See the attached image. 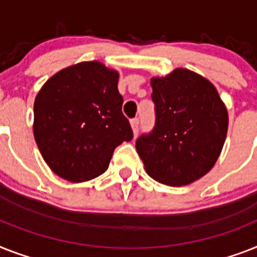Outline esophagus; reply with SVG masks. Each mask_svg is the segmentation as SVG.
Here are the masks:
<instances>
[{
    "label": "esophagus",
    "instance_id": "esophagus-1",
    "mask_svg": "<svg viewBox=\"0 0 257 257\" xmlns=\"http://www.w3.org/2000/svg\"><path fill=\"white\" fill-rule=\"evenodd\" d=\"M131 125H132V129H133V133L135 135H137V132H139V126H140V120L137 117L132 118L131 120Z\"/></svg>",
    "mask_w": 257,
    "mask_h": 257
}]
</instances>
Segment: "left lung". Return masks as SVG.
I'll return each mask as SVG.
<instances>
[{
    "label": "left lung",
    "mask_w": 257,
    "mask_h": 257,
    "mask_svg": "<svg viewBox=\"0 0 257 257\" xmlns=\"http://www.w3.org/2000/svg\"><path fill=\"white\" fill-rule=\"evenodd\" d=\"M156 122L136 141L145 170L158 182L183 186L215 165L224 145L228 114L214 85L201 75L177 68L152 78Z\"/></svg>",
    "instance_id": "obj_1"
}]
</instances>
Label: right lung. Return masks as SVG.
<instances>
[{"instance_id": "1", "label": "right lung", "mask_w": 257, "mask_h": 257, "mask_svg": "<svg viewBox=\"0 0 257 257\" xmlns=\"http://www.w3.org/2000/svg\"><path fill=\"white\" fill-rule=\"evenodd\" d=\"M118 72L81 62L56 72L34 101V139L56 176L84 182L103 174L113 150L133 139L122 114Z\"/></svg>"}]
</instances>
